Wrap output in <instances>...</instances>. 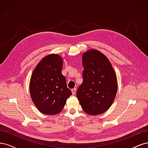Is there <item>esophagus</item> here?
Returning <instances> with one entry per match:
<instances>
[{"mask_svg": "<svg viewBox=\"0 0 148 148\" xmlns=\"http://www.w3.org/2000/svg\"><path fill=\"white\" fill-rule=\"evenodd\" d=\"M76 91H77V89H76V88H73V89H71V92H72V95H75Z\"/></svg>", "mask_w": 148, "mask_h": 148, "instance_id": "34e87169", "label": "esophagus"}]
</instances>
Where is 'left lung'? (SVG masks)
<instances>
[{"mask_svg":"<svg viewBox=\"0 0 148 148\" xmlns=\"http://www.w3.org/2000/svg\"><path fill=\"white\" fill-rule=\"evenodd\" d=\"M83 83L77 97L83 110L99 115L109 109L117 91L115 71L108 59L101 52L91 49L83 56Z\"/></svg>","mask_w":148,"mask_h":148,"instance_id":"8db88e82","label":"left lung"}]
</instances>
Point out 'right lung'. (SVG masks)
<instances>
[{
  "label": "right lung",
  "mask_w": 148,
  "mask_h": 148,
  "mask_svg": "<svg viewBox=\"0 0 148 148\" xmlns=\"http://www.w3.org/2000/svg\"><path fill=\"white\" fill-rule=\"evenodd\" d=\"M62 59L50 54L41 60L31 75L29 90L31 99L44 114L56 115L64 109L66 99L72 95L62 74Z\"/></svg>",
  "instance_id": "1"
}]
</instances>
